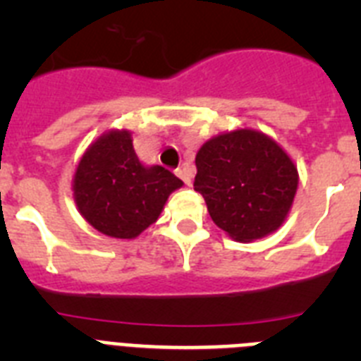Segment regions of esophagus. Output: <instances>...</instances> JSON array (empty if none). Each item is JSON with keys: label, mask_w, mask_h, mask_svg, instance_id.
<instances>
[{"label": "esophagus", "mask_w": 361, "mask_h": 361, "mask_svg": "<svg viewBox=\"0 0 361 361\" xmlns=\"http://www.w3.org/2000/svg\"><path fill=\"white\" fill-rule=\"evenodd\" d=\"M177 175H178V177H180V178H183V183H184V184H188V186H190V184H191V171L188 170L186 166H183V168H178Z\"/></svg>", "instance_id": "34e87169"}]
</instances>
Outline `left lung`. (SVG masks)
Segmentation results:
<instances>
[{"mask_svg":"<svg viewBox=\"0 0 361 361\" xmlns=\"http://www.w3.org/2000/svg\"><path fill=\"white\" fill-rule=\"evenodd\" d=\"M193 188L209 216L238 242L262 238L282 226L298 186V171L273 139L255 130L222 133L195 157Z\"/></svg>","mask_w":361,"mask_h":361,"instance_id":"obj_1","label":"left lung"}]
</instances>
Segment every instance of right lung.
<instances>
[{
    "label": "right lung",
    "mask_w": 361,
    "mask_h": 361,
    "mask_svg": "<svg viewBox=\"0 0 361 361\" xmlns=\"http://www.w3.org/2000/svg\"><path fill=\"white\" fill-rule=\"evenodd\" d=\"M183 180L162 166H142L130 132H110L86 149L73 177V199L97 231L135 238L161 215Z\"/></svg>",
    "instance_id": "1"
}]
</instances>
